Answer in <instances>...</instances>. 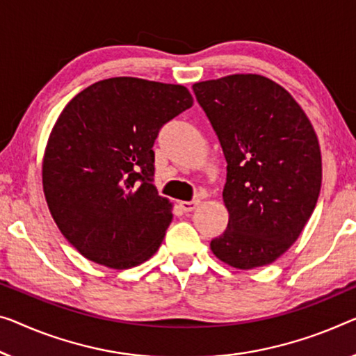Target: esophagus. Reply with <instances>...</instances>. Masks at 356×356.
<instances>
[{"label": "esophagus", "mask_w": 356, "mask_h": 356, "mask_svg": "<svg viewBox=\"0 0 356 356\" xmlns=\"http://www.w3.org/2000/svg\"><path fill=\"white\" fill-rule=\"evenodd\" d=\"M179 206H180V209L185 211V212H192V211H195V209L198 208V206H200V200H193V201H180Z\"/></svg>", "instance_id": "obj_1"}]
</instances>
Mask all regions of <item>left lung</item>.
I'll return each mask as SVG.
<instances>
[{"mask_svg":"<svg viewBox=\"0 0 356 356\" xmlns=\"http://www.w3.org/2000/svg\"><path fill=\"white\" fill-rule=\"evenodd\" d=\"M193 92L227 160L229 225L211 251L233 268L272 264L299 238L320 195L314 126L283 86L256 73L195 83Z\"/></svg>","mask_w":356,"mask_h":356,"instance_id":"obj_1","label":"left lung"}]
</instances>
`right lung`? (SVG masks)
Here are the masks:
<instances>
[{"label": "right lung", "mask_w": 356, "mask_h": 356, "mask_svg": "<svg viewBox=\"0 0 356 356\" xmlns=\"http://www.w3.org/2000/svg\"><path fill=\"white\" fill-rule=\"evenodd\" d=\"M193 105L182 84L116 76L65 105L42 156V192L62 235L89 261L124 270L150 259L172 220L153 185L161 126Z\"/></svg>", "instance_id": "right-lung-1"}]
</instances>
